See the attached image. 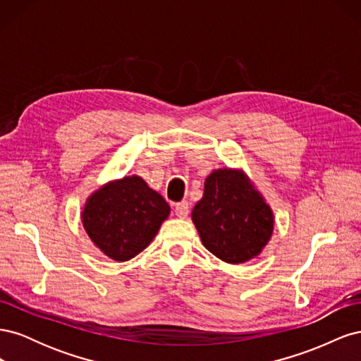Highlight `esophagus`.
Returning <instances> with one entry per match:
<instances>
[{
    "mask_svg": "<svg viewBox=\"0 0 361 361\" xmlns=\"http://www.w3.org/2000/svg\"><path fill=\"white\" fill-rule=\"evenodd\" d=\"M174 214H176L179 218H187L190 214V204L187 200H182L179 203H176L174 206Z\"/></svg>",
    "mask_w": 361,
    "mask_h": 361,
    "instance_id": "34e87169",
    "label": "esophagus"
}]
</instances>
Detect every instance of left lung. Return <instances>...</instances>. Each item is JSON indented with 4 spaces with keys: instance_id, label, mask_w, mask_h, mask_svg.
Returning a JSON list of instances; mask_svg holds the SVG:
<instances>
[{
    "instance_id": "1",
    "label": "left lung",
    "mask_w": 361,
    "mask_h": 361,
    "mask_svg": "<svg viewBox=\"0 0 361 361\" xmlns=\"http://www.w3.org/2000/svg\"><path fill=\"white\" fill-rule=\"evenodd\" d=\"M191 216L203 245L227 264L256 257L274 228V216L264 197L243 171L228 169L206 178L204 194Z\"/></svg>"
}]
</instances>
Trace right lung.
<instances>
[{
    "mask_svg": "<svg viewBox=\"0 0 361 361\" xmlns=\"http://www.w3.org/2000/svg\"><path fill=\"white\" fill-rule=\"evenodd\" d=\"M169 214L170 206L161 194L138 176H125L93 192L81 218L104 255L126 262L150 244Z\"/></svg>",
    "mask_w": 361,
    "mask_h": 361,
    "instance_id": "obj_1",
    "label": "right lung"
}]
</instances>
